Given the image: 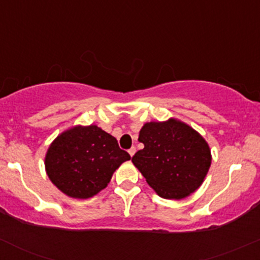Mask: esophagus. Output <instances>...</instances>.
I'll list each match as a JSON object with an SVG mask.
<instances>
[{
  "label": "esophagus",
  "instance_id": "esophagus-1",
  "mask_svg": "<svg viewBox=\"0 0 260 260\" xmlns=\"http://www.w3.org/2000/svg\"><path fill=\"white\" fill-rule=\"evenodd\" d=\"M128 153H129V156H131V157H132V156H133V154H135V153H136V147H131V148H129V149H128Z\"/></svg>",
  "mask_w": 260,
  "mask_h": 260
}]
</instances>
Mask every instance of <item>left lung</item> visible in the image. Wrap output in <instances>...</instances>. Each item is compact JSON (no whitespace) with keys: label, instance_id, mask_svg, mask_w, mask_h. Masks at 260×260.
<instances>
[{"label":"left lung","instance_id":"1","mask_svg":"<svg viewBox=\"0 0 260 260\" xmlns=\"http://www.w3.org/2000/svg\"><path fill=\"white\" fill-rule=\"evenodd\" d=\"M138 141L145 147L132 162L164 199L186 198L200 187L211 165L206 141L176 119L146 123Z\"/></svg>","mask_w":260,"mask_h":260}]
</instances>
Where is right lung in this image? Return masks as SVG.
Returning a JSON list of instances; mask_svg holds the SVG:
<instances>
[{
    "instance_id": "1",
    "label": "right lung",
    "mask_w": 260,
    "mask_h": 260,
    "mask_svg": "<svg viewBox=\"0 0 260 260\" xmlns=\"http://www.w3.org/2000/svg\"><path fill=\"white\" fill-rule=\"evenodd\" d=\"M128 152L96 125L72 128L51 143L45 167L51 182L70 198L88 199L103 190Z\"/></svg>"
}]
</instances>
